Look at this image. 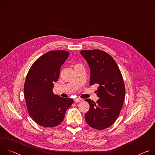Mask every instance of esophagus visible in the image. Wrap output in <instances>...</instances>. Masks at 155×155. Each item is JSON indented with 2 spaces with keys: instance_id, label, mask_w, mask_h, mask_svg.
<instances>
[{
  "instance_id": "esophagus-1",
  "label": "esophagus",
  "mask_w": 155,
  "mask_h": 155,
  "mask_svg": "<svg viewBox=\"0 0 155 155\" xmlns=\"http://www.w3.org/2000/svg\"><path fill=\"white\" fill-rule=\"evenodd\" d=\"M74 101H75V102H76V103H78V102H82V101H83V99H81V98H77V99H75L74 100Z\"/></svg>"
}]
</instances>
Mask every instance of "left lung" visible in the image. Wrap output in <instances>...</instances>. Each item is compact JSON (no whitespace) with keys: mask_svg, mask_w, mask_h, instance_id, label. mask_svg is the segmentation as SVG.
I'll list each match as a JSON object with an SVG mask.
<instances>
[{"mask_svg":"<svg viewBox=\"0 0 155 155\" xmlns=\"http://www.w3.org/2000/svg\"><path fill=\"white\" fill-rule=\"evenodd\" d=\"M80 53L90 65V85H99L98 101L85 100L90 106L85 120L91 127L104 130L115 122L123 107L126 92L123 76L115 61L107 53L98 49Z\"/></svg>","mask_w":155,"mask_h":155,"instance_id":"1","label":"left lung"}]
</instances>
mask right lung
<instances>
[{
    "label": "right lung",
    "instance_id": "right-lung-1",
    "mask_svg": "<svg viewBox=\"0 0 155 155\" xmlns=\"http://www.w3.org/2000/svg\"><path fill=\"white\" fill-rule=\"evenodd\" d=\"M64 50L50 51L38 58L27 74L24 94L30 117L38 125L52 127L60 124L65 112L73 104L53 93L54 83L59 77L61 65L69 55Z\"/></svg>",
    "mask_w": 155,
    "mask_h": 155
}]
</instances>
